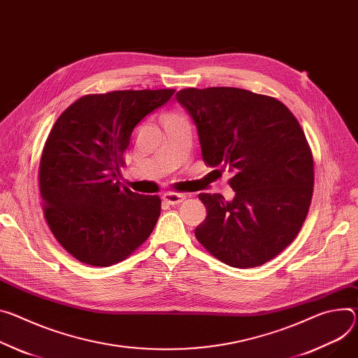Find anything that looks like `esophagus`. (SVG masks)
Instances as JSON below:
<instances>
[{"mask_svg": "<svg viewBox=\"0 0 358 358\" xmlns=\"http://www.w3.org/2000/svg\"><path fill=\"white\" fill-rule=\"evenodd\" d=\"M162 199H164V201H167L171 206H178L185 200V196H184V194H180V192L167 191L164 196H162Z\"/></svg>", "mask_w": 358, "mask_h": 358, "instance_id": "esophagus-1", "label": "esophagus"}]
</instances>
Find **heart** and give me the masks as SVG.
Returning a JSON list of instances; mask_svg holds the SVG:
<instances>
[{
	"instance_id": "1",
	"label": "heart",
	"mask_w": 358,
	"mask_h": 358,
	"mask_svg": "<svg viewBox=\"0 0 358 358\" xmlns=\"http://www.w3.org/2000/svg\"><path fill=\"white\" fill-rule=\"evenodd\" d=\"M173 117H174V115H173Z\"/></svg>"
}]
</instances>
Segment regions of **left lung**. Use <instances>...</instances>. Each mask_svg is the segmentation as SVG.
Returning a JSON list of instances; mask_svg holds the SVG:
<instances>
[{
	"label": "left lung",
	"instance_id": "obj_1",
	"mask_svg": "<svg viewBox=\"0 0 358 358\" xmlns=\"http://www.w3.org/2000/svg\"><path fill=\"white\" fill-rule=\"evenodd\" d=\"M177 101L197 127L210 167L229 169L236 196L199 194L207 208L197 240L220 262L262 266L300 233L314 187V161L303 128L278 100L234 87L185 88Z\"/></svg>",
	"mask_w": 358,
	"mask_h": 358
}]
</instances>
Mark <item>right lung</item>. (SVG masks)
Instances as JSON below:
<instances>
[{"label":"right lung","instance_id":"add662e5","mask_svg":"<svg viewBox=\"0 0 358 358\" xmlns=\"http://www.w3.org/2000/svg\"><path fill=\"white\" fill-rule=\"evenodd\" d=\"M174 92L90 94L55 121L40 161L43 211L57 241L78 262L120 263L152 233L161 200L122 185L120 167L136 125Z\"/></svg>","mask_w":358,"mask_h":358}]
</instances>
